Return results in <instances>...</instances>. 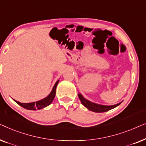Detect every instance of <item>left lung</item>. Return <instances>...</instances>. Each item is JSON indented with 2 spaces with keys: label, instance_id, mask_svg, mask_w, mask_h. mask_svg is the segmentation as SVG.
Listing matches in <instances>:
<instances>
[{
  "label": "left lung",
  "instance_id": "obj_1",
  "mask_svg": "<svg viewBox=\"0 0 146 146\" xmlns=\"http://www.w3.org/2000/svg\"><path fill=\"white\" fill-rule=\"evenodd\" d=\"M78 97L80 100L81 101V102L84 106L87 109H88L89 110L92 111L94 112H98V113H102V112H105L110 110L114 108L117 107V106L120 104V103L117 104L112 105V106H105V105H100V104H97L96 103H93L92 102L88 100L85 99L82 96V95L81 94H78Z\"/></svg>",
  "mask_w": 146,
  "mask_h": 146
}]
</instances>
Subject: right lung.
Here are the masks:
<instances>
[{
  "label": "right lung",
  "instance_id": "1",
  "mask_svg": "<svg viewBox=\"0 0 146 146\" xmlns=\"http://www.w3.org/2000/svg\"><path fill=\"white\" fill-rule=\"evenodd\" d=\"M59 82V80H58L55 83L54 86L51 92L50 93V94L47 97H46L45 98L35 102L32 103H21L19 102L17 100H15L18 104L27 110H40L48 106L52 102L54 98L55 95H56V86L58 84Z\"/></svg>",
  "mask_w": 146,
  "mask_h": 146
}]
</instances>
